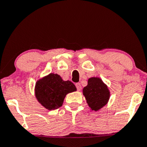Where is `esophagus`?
Listing matches in <instances>:
<instances>
[{"label": "esophagus", "instance_id": "obj_1", "mask_svg": "<svg viewBox=\"0 0 147 147\" xmlns=\"http://www.w3.org/2000/svg\"><path fill=\"white\" fill-rule=\"evenodd\" d=\"M75 86H76V88H77V90L80 91L81 90V86L80 83H77V84H75Z\"/></svg>", "mask_w": 147, "mask_h": 147}]
</instances>
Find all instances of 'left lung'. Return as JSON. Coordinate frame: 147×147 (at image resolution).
I'll list each match as a JSON object with an SVG mask.
<instances>
[{"instance_id": "obj_1", "label": "left lung", "mask_w": 147, "mask_h": 147, "mask_svg": "<svg viewBox=\"0 0 147 147\" xmlns=\"http://www.w3.org/2000/svg\"><path fill=\"white\" fill-rule=\"evenodd\" d=\"M83 94L92 110L98 111L107 103L110 92L107 86L99 77L88 79L87 86L83 89Z\"/></svg>"}]
</instances>
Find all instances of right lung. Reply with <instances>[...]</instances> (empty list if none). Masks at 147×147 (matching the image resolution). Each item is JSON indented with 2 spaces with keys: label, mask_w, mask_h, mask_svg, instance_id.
<instances>
[{
  "label": "right lung",
  "mask_w": 147,
  "mask_h": 147,
  "mask_svg": "<svg viewBox=\"0 0 147 147\" xmlns=\"http://www.w3.org/2000/svg\"><path fill=\"white\" fill-rule=\"evenodd\" d=\"M76 90L77 88L71 81H63L57 74L51 73L37 81L35 94L43 107L52 110L61 107L66 94Z\"/></svg>",
  "instance_id": "right-lung-1"
}]
</instances>
